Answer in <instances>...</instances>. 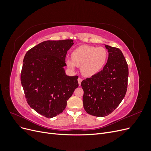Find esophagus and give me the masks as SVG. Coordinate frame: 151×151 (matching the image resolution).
Segmentation results:
<instances>
[{
  "label": "esophagus",
  "mask_w": 151,
  "mask_h": 151,
  "mask_svg": "<svg viewBox=\"0 0 151 151\" xmlns=\"http://www.w3.org/2000/svg\"><path fill=\"white\" fill-rule=\"evenodd\" d=\"M77 81H78V83H79V85L80 86L81 85V82H82V81H83V79H82L81 78H78V79H77Z\"/></svg>",
  "instance_id": "1"
}]
</instances>
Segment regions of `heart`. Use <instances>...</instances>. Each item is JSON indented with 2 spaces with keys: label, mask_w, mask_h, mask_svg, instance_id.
<instances>
[{
  "label": "heart",
  "mask_w": 151,
  "mask_h": 151,
  "mask_svg": "<svg viewBox=\"0 0 151 151\" xmlns=\"http://www.w3.org/2000/svg\"><path fill=\"white\" fill-rule=\"evenodd\" d=\"M72 59L66 60L67 65L75 69L81 67L82 74L85 77H92L101 70L108 58L107 50L103 47L82 45L76 48L71 54Z\"/></svg>",
  "instance_id": "1"
}]
</instances>
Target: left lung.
I'll return each mask as SVG.
<instances>
[{"label":"left lung","instance_id":"1","mask_svg":"<svg viewBox=\"0 0 151 151\" xmlns=\"http://www.w3.org/2000/svg\"><path fill=\"white\" fill-rule=\"evenodd\" d=\"M108 58L103 69L82 81L83 106L89 115L104 117L111 113L124 98L129 68L119 48L105 45Z\"/></svg>","mask_w":151,"mask_h":151}]
</instances>
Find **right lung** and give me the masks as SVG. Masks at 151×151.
Masks as SVG:
<instances>
[{
	"label": "right lung",
	"instance_id": "1",
	"mask_svg": "<svg viewBox=\"0 0 151 151\" xmlns=\"http://www.w3.org/2000/svg\"><path fill=\"white\" fill-rule=\"evenodd\" d=\"M72 40L45 41L26 53L21 82L26 101L34 110L53 118L64 110L78 87V76L65 74L67 52Z\"/></svg>",
	"mask_w": 151,
	"mask_h": 151
}]
</instances>
